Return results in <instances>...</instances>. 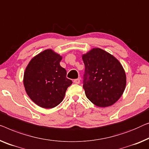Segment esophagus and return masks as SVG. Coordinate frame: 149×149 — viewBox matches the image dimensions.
I'll use <instances>...</instances> for the list:
<instances>
[{
  "mask_svg": "<svg viewBox=\"0 0 149 149\" xmlns=\"http://www.w3.org/2000/svg\"><path fill=\"white\" fill-rule=\"evenodd\" d=\"M80 79H74V83H75V84H79L80 83Z\"/></svg>",
  "mask_w": 149,
  "mask_h": 149,
  "instance_id": "34e87169",
  "label": "esophagus"
}]
</instances>
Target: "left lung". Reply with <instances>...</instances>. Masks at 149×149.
I'll list each match as a JSON object with an SVG mask.
<instances>
[{
  "instance_id": "left-lung-1",
  "label": "left lung",
  "mask_w": 149,
  "mask_h": 149,
  "mask_svg": "<svg viewBox=\"0 0 149 149\" xmlns=\"http://www.w3.org/2000/svg\"><path fill=\"white\" fill-rule=\"evenodd\" d=\"M85 66L83 89L87 97L100 107L113 105L126 85V72L116 57L95 48L82 55Z\"/></svg>"
}]
</instances>
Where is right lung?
I'll return each instance as SVG.
<instances>
[{"label": "right lung", "mask_w": 149, "mask_h": 149, "mask_svg": "<svg viewBox=\"0 0 149 149\" xmlns=\"http://www.w3.org/2000/svg\"><path fill=\"white\" fill-rule=\"evenodd\" d=\"M62 59L59 54L47 49L32 58L27 64L23 85L27 95L38 106L45 109L57 106L72 83L66 78V70L60 65Z\"/></svg>", "instance_id": "add662e5"}]
</instances>
